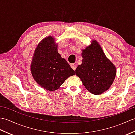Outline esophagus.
Returning a JSON list of instances; mask_svg holds the SVG:
<instances>
[{"label":"esophagus","instance_id":"esophagus-1","mask_svg":"<svg viewBox=\"0 0 135 135\" xmlns=\"http://www.w3.org/2000/svg\"><path fill=\"white\" fill-rule=\"evenodd\" d=\"M71 68H73V69L75 71V70H76V64H73L72 65H71Z\"/></svg>","mask_w":135,"mask_h":135}]
</instances>
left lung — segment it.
Instances as JSON below:
<instances>
[{"instance_id":"8db88e82","label":"left lung","mask_w":135,"mask_h":135,"mask_svg":"<svg viewBox=\"0 0 135 135\" xmlns=\"http://www.w3.org/2000/svg\"><path fill=\"white\" fill-rule=\"evenodd\" d=\"M82 62L75 70V74L91 93L100 94L107 90L116 75V68L103 52L97 41L82 50Z\"/></svg>"}]
</instances>
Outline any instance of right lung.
I'll use <instances>...</instances> for the list:
<instances>
[{
    "label": "right lung",
    "mask_w": 135,
    "mask_h": 135,
    "mask_svg": "<svg viewBox=\"0 0 135 135\" xmlns=\"http://www.w3.org/2000/svg\"><path fill=\"white\" fill-rule=\"evenodd\" d=\"M31 71L37 84L50 91L58 89L68 77L75 75V71L59 54L52 36L44 38L37 46Z\"/></svg>",
    "instance_id": "add662e5"
}]
</instances>
